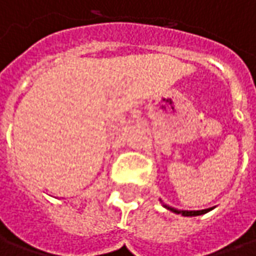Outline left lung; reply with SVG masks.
<instances>
[{
    "label": "left lung",
    "mask_w": 256,
    "mask_h": 256,
    "mask_svg": "<svg viewBox=\"0 0 256 256\" xmlns=\"http://www.w3.org/2000/svg\"><path fill=\"white\" fill-rule=\"evenodd\" d=\"M168 210H171V211L175 212V214H182L184 216H196V215H202V214H205V212L211 211V210H204V211H178V210H175V208H168Z\"/></svg>",
    "instance_id": "obj_1"
}]
</instances>
